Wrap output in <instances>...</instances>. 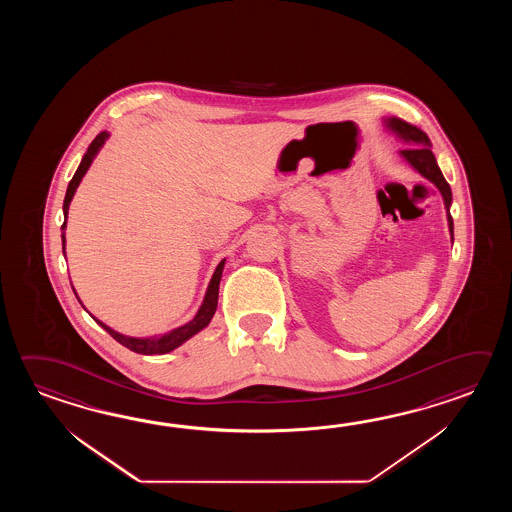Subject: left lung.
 I'll return each mask as SVG.
<instances>
[{"label": "left lung", "instance_id": "1", "mask_svg": "<svg viewBox=\"0 0 512 512\" xmlns=\"http://www.w3.org/2000/svg\"><path fill=\"white\" fill-rule=\"evenodd\" d=\"M384 124H386V128H390L393 133H397L403 141L410 142V144H412L410 148H404V150H401V155H403L404 159H406L408 163L414 166L415 170H417L419 174L426 177L428 181H432V183L437 186V190L441 192L443 201H445L448 229H450L452 240H454V221H452V216H450L452 190H450V185L446 183L445 177L441 174L439 166L435 163L434 153L430 150V146H432V144H430L428 135H426L425 131L419 130V128H415L412 124H408V122H404V120L397 119V117H390V119L384 120Z\"/></svg>", "mask_w": 512, "mask_h": 512}]
</instances>
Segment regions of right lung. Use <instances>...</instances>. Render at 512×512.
Masks as SVG:
<instances>
[{
  "instance_id": "add662e5",
  "label": "right lung",
  "mask_w": 512,
  "mask_h": 512,
  "mask_svg": "<svg viewBox=\"0 0 512 512\" xmlns=\"http://www.w3.org/2000/svg\"><path fill=\"white\" fill-rule=\"evenodd\" d=\"M108 137V131H100V133H98L97 137L93 139V142L89 144L86 155L82 157V163L78 166V170L75 172V175H73V179L69 181L66 199H64V216H66V218L67 210H69V203H71V199H73L75 192H77V186L80 185V181H82V177L86 174L87 168L91 166L93 159H95V155H97L98 150L102 148V144L106 142ZM64 229H66V221H64V225H62V230ZM62 251L66 252V236H64V234H62ZM223 267H225V260L219 261V265L216 267V271H214V276H212V280L208 283L205 300H203V304L199 307L197 315L194 316V320H190V322L185 324V326L177 327V329L170 331V333H164L161 337H124V335H120L117 331H113V329L106 326V324H102V322L97 320V318H95V320H97L98 326L104 327V329L108 331L109 335L115 338L117 342H120L122 346H126V348L131 349V351H135V353H141V355H164V353H170V351H174L175 348H179V346H181L183 342H186L188 338L194 337L196 333H199L201 329H205V327L210 324L212 316H214L216 309H218L219 282H221Z\"/></svg>"
}]
</instances>
